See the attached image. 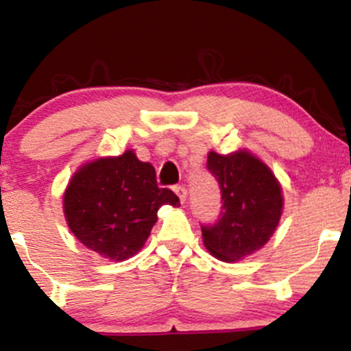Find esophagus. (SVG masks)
Returning a JSON list of instances; mask_svg holds the SVG:
<instances>
[{
	"instance_id": "34e87169",
	"label": "esophagus",
	"mask_w": 351,
	"mask_h": 351,
	"mask_svg": "<svg viewBox=\"0 0 351 351\" xmlns=\"http://www.w3.org/2000/svg\"><path fill=\"white\" fill-rule=\"evenodd\" d=\"M175 193L178 195L181 203H184V201H186V188H184V186H175Z\"/></svg>"
}]
</instances>
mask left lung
Here are the masks:
<instances>
[{"label": "left lung", "mask_w": 351, "mask_h": 351, "mask_svg": "<svg viewBox=\"0 0 351 351\" xmlns=\"http://www.w3.org/2000/svg\"><path fill=\"white\" fill-rule=\"evenodd\" d=\"M208 170L221 188V215L203 226V243L216 259L236 263L271 239L284 209L282 188L271 168L247 150L208 153Z\"/></svg>", "instance_id": "8db88e82"}]
</instances>
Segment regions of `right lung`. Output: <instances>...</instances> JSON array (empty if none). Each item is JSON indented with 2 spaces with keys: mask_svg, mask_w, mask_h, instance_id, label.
<instances>
[{
  "mask_svg": "<svg viewBox=\"0 0 351 351\" xmlns=\"http://www.w3.org/2000/svg\"><path fill=\"white\" fill-rule=\"evenodd\" d=\"M163 204L180 206L171 189L158 188L153 165L134 150L95 158L79 168L64 191V216L74 236L108 261L130 259L147 243Z\"/></svg>",
  "mask_w": 351,
  "mask_h": 351,
  "instance_id": "obj_1",
  "label": "right lung"
}]
</instances>
